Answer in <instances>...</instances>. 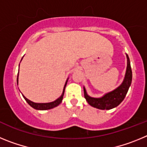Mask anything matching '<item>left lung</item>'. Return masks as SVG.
I'll use <instances>...</instances> for the list:
<instances>
[{"label": "left lung", "mask_w": 147, "mask_h": 147, "mask_svg": "<svg viewBox=\"0 0 147 147\" xmlns=\"http://www.w3.org/2000/svg\"><path fill=\"white\" fill-rule=\"evenodd\" d=\"M127 71H126L124 81L116 89L106 93L101 98H93V97H90V96H88L86 90L84 87L85 98L90 106L97 109H100V110H110V109L117 107L118 105H120L121 102L124 100L131 85L132 77L130 62H129V57L127 54Z\"/></svg>", "instance_id": "obj_1"}]
</instances>
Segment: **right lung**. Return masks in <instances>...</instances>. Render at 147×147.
Returning a JSON list of instances; mask_svg holds the SVG:
<instances>
[{
    "instance_id": "add662e5",
    "label": "right lung",
    "mask_w": 147,
    "mask_h": 147,
    "mask_svg": "<svg viewBox=\"0 0 147 147\" xmlns=\"http://www.w3.org/2000/svg\"><path fill=\"white\" fill-rule=\"evenodd\" d=\"M22 60V59H21ZM18 74H19V73H18ZM18 78H17V83H18ZM67 80H66V82L65 84V86L64 88H63V91H62V95H61V96L59 97L57 99H56L55 101L52 102H49V103H35V102H32V101H30L28 100V98H26L23 95V98H25V100L27 102V103L32 107L33 108L36 109V110H50V109H52L54 107H57L59 104L62 102V98H63V96H64V93H65V87L66 85H67Z\"/></svg>"
}]
</instances>
